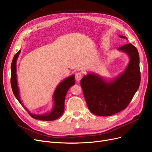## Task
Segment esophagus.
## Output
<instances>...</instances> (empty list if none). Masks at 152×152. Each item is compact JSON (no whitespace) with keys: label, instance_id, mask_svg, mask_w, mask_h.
<instances>
[{"label":"esophagus","instance_id":"34e87169","mask_svg":"<svg viewBox=\"0 0 152 152\" xmlns=\"http://www.w3.org/2000/svg\"><path fill=\"white\" fill-rule=\"evenodd\" d=\"M75 77L76 81L79 82V81H80V80L82 78V73H80V72H78V73H77L75 74Z\"/></svg>","mask_w":152,"mask_h":152}]
</instances>
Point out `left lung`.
Wrapping results in <instances>:
<instances>
[{"label": "left lung", "mask_w": 152, "mask_h": 152, "mask_svg": "<svg viewBox=\"0 0 152 152\" xmlns=\"http://www.w3.org/2000/svg\"><path fill=\"white\" fill-rule=\"evenodd\" d=\"M121 38H127L119 35ZM129 57L125 70L109 81L95 73L83 76L80 81L89 110L99 116H110L128 106L140 83L139 54L131 43L118 49Z\"/></svg>", "instance_id": "left-lung-1"}]
</instances>
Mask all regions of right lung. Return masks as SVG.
Returning <instances> with one entry per match:
<instances>
[{"label": "right lung", "instance_id": "1", "mask_svg": "<svg viewBox=\"0 0 152 152\" xmlns=\"http://www.w3.org/2000/svg\"><path fill=\"white\" fill-rule=\"evenodd\" d=\"M21 50L14 56L11 65V86L14 95L16 97L19 103L21 104L25 109L28 111L29 114L33 118L41 120V121H54L59 118L61 115L64 113V102L65 98L67 91L71 87L72 85H75V75H72L70 77L65 78L56 87L53 96V100L54 102V104L53 106V109L49 112L42 114H34L31 113L26 109V107L24 106L22 102L20 99V91L18 86L17 82V61L18 57L20 54Z\"/></svg>", "mask_w": 152, "mask_h": 152}]
</instances>
